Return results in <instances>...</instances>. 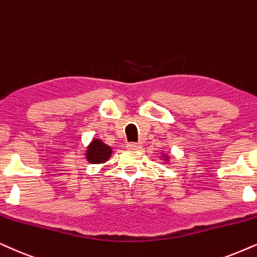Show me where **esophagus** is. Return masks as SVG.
I'll use <instances>...</instances> for the list:
<instances>
[{"label":"esophagus","mask_w":257,"mask_h":257,"mask_svg":"<svg viewBox=\"0 0 257 257\" xmlns=\"http://www.w3.org/2000/svg\"><path fill=\"white\" fill-rule=\"evenodd\" d=\"M141 147H142V145L139 144V142L138 144H135V142H131V144L126 145V148L131 149V151H139Z\"/></svg>","instance_id":"esophagus-1"}]
</instances>
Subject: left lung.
<instances>
[{"label":"left lung","instance_id":"obj_1","mask_svg":"<svg viewBox=\"0 0 257 257\" xmlns=\"http://www.w3.org/2000/svg\"><path fill=\"white\" fill-rule=\"evenodd\" d=\"M162 155V159H164L165 161H168L170 160V155L167 154V153H164V154H161Z\"/></svg>","mask_w":257,"mask_h":257}]
</instances>
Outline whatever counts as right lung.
I'll list each match as a JSON object with an SVG mask.
<instances>
[{
	"label": "right lung",
	"mask_w": 257,
	"mask_h": 257,
	"mask_svg": "<svg viewBox=\"0 0 257 257\" xmlns=\"http://www.w3.org/2000/svg\"><path fill=\"white\" fill-rule=\"evenodd\" d=\"M112 154V148L105 145L102 140L93 139L87 146L85 158L90 164H104Z\"/></svg>",
	"instance_id": "right-lung-1"
}]
</instances>
